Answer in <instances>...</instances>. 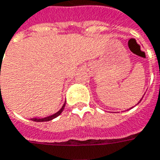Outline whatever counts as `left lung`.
<instances>
[{
    "mask_svg": "<svg viewBox=\"0 0 160 160\" xmlns=\"http://www.w3.org/2000/svg\"><path fill=\"white\" fill-rule=\"evenodd\" d=\"M141 100H142V99H141ZM141 100H140V102H141ZM139 102H138V103H139Z\"/></svg>",
    "mask_w": 160,
    "mask_h": 160,
    "instance_id": "1",
    "label": "left lung"
}]
</instances>
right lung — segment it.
Masks as SVG:
<instances>
[{
  "instance_id": "1",
  "label": "right lung",
  "mask_w": 160,
  "mask_h": 160,
  "mask_svg": "<svg viewBox=\"0 0 160 160\" xmlns=\"http://www.w3.org/2000/svg\"><path fill=\"white\" fill-rule=\"evenodd\" d=\"M1 87V86H0ZM65 106H66V103L63 105V107L60 108V110L59 111H58L57 113H55V114H53V115H52V116H50V117H44V118H41V119H38V118H31V120L34 122H47V121H51V120H52V119H54V118H56L57 117H58L60 114L62 113V111L64 110V108H65Z\"/></svg>"
}]
</instances>
